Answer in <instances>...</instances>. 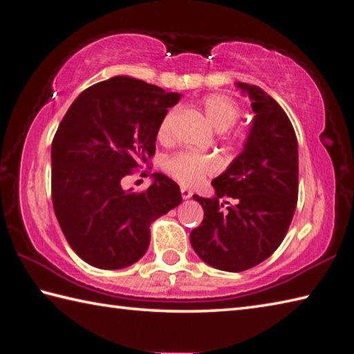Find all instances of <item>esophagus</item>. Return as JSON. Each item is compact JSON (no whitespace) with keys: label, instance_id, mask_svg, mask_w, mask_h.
Wrapping results in <instances>:
<instances>
[{"label":"esophagus","instance_id":"34e87169","mask_svg":"<svg viewBox=\"0 0 354 354\" xmlns=\"http://www.w3.org/2000/svg\"><path fill=\"white\" fill-rule=\"evenodd\" d=\"M181 195H183V198H184V199H189V198H192V195H194V194H192V190H190V189H185V187H183V189H181Z\"/></svg>","mask_w":354,"mask_h":354}]
</instances>
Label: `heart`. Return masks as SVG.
Here are the masks:
<instances>
[{"instance_id": "1", "label": "heart", "mask_w": 354, "mask_h": 354, "mask_svg": "<svg viewBox=\"0 0 354 354\" xmlns=\"http://www.w3.org/2000/svg\"><path fill=\"white\" fill-rule=\"evenodd\" d=\"M199 110L207 119L209 124L216 131H226L240 118V106L226 94H209L199 102ZM176 119V110H171L164 114L158 127V139L160 142H167L171 138L173 122ZM165 169L176 179L179 184L185 187H192L201 183L205 176L215 171L216 165L214 159L195 153H178V155L167 159Z\"/></svg>"}]
</instances>
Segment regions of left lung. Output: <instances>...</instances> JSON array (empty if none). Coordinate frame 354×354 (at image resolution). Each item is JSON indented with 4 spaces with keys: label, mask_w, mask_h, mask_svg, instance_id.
Instances as JSON below:
<instances>
[{
    "label": "left lung",
    "mask_w": 354,
    "mask_h": 354,
    "mask_svg": "<svg viewBox=\"0 0 354 354\" xmlns=\"http://www.w3.org/2000/svg\"><path fill=\"white\" fill-rule=\"evenodd\" d=\"M235 85L252 100V127L243 151L212 181L215 196L194 195L204 220L190 234L199 259L227 272L246 271L274 254L299 195V147L291 120L261 88ZM226 197L233 203L223 209Z\"/></svg>",
    "instance_id": "1"
}]
</instances>
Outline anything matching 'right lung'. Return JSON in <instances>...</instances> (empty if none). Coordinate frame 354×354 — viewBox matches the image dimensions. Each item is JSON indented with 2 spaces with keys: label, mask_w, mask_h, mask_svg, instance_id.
<instances>
[{
  "label": "right lung",
  "mask_w": 354,
  "mask_h": 354,
  "mask_svg": "<svg viewBox=\"0 0 354 354\" xmlns=\"http://www.w3.org/2000/svg\"><path fill=\"white\" fill-rule=\"evenodd\" d=\"M181 94L128 75L85 89L57 130L53 204L69 246L88 265L122 269L142 259L150 226L181 204L179 185L153 173L144 192L125 190L124 178L156 149L158 127Z\"/></svg>",
  "instance_id": "1"
}]
</instances>
